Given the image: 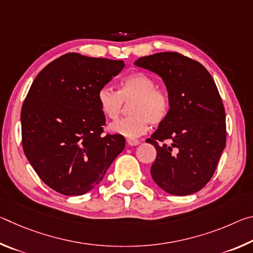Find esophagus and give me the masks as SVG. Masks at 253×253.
Segmentation results:
<instances>
[{"label":"esophagus","instance_id":"34e87169","mask_svg":"<svg viewBox=\"0 0 253 253\" xmlns=\"http://www.w3.org/2000/svg\"><path fill=\"white\" fill-rule=\"evenodd\" d=\"M127 144L129 145V146H137V145L139 144V140H137V139H127Z\"/></svg>","mask_w":253,"mask_h":253}]
</instances>
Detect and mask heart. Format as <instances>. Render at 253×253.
<instances>
[{
  "mask_svg": "<svg viewBox=\"0 0 253 253\" xmlns=\"http://www.w3.org/2000/svg\"><path fill=\"white\" fill-rule=\"evenodd\" d=\"M98 104L105 116L117 119L124 101H131V116L123 118L109 125V130L128 139L144 134L148 123L158 125L168 117L170 98L168 91L156 88V83L144 72H134L121 80L118 91L102 87L97 93Z\"/></svg>",
  "mask_w": 253,
  "mask_h": 253,
  "instance_id": "obj_1",
  "label": "heart"
}]
</instances>
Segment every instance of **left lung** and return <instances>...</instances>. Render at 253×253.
Returning a JSON list of instances; mask_svg holds the SVG:
<instances>
[{"mask_svg": "<svg viewBox=\"0 0 253 253\" xmlns=\"http://www.w3.org/2000/svg\"><path fill=\"white\" fill-rule=\"evenodd\" d=\"M137 67L158 75L170 98L168 117L146 142L155 146L151 174L172 195H188L207 185L225 147V111L210 72L177 52L137 59Z\"/></svg>", "mask_w": 253, "mask_h": 253, "instance_id": "1", "label": "left lung"}]
</instances>
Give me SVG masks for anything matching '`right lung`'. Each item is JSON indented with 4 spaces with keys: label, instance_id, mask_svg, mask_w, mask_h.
Returning <instances> with one entry per match:
<instances>
[{
    "label": "right lung",
    "instance_id": "1",
    "mask_svg": "<svg viewBox=\"0 0 253 253\" xmlns=\"http://www.w3.org/2000/svg\"><path fill=\"white\" fill-rule=\"evenodd\" d=\"M123 60L67 53L42 70L21 110L25 156L39 177L63 195H83L104 178L124 136L102 135L97 93L121 72Z\"/></svg>",
    "mask_w": 253,
    "mask_h": 253
}]
</instances>
